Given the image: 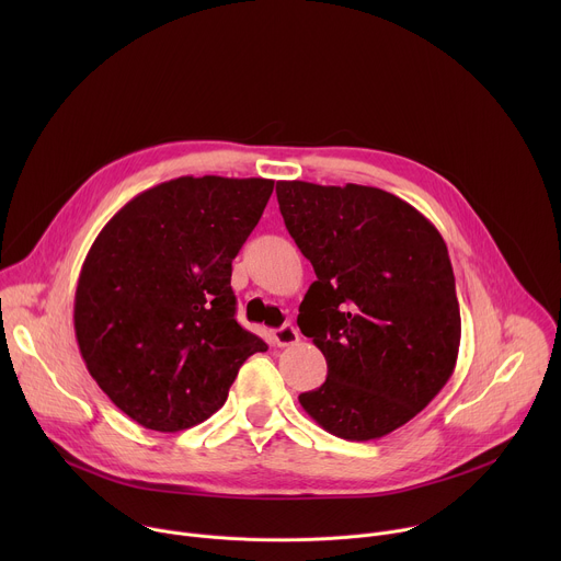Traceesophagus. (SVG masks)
Instances as JSON below:
<instances>
[{
    "label": "esophagus",
    "instance_id": "34e87169",
    "mask_svg": "<svg viewBox=\"0 0 561 561\" xmlns=\"http://www.w3.org/2000/svg\"><path fill=\"white\" fill-rule=\"evenodd\" d=\"M273 340H275L277 346H293V344L299 342V333L293 324H284L282 329L273 331Z\"/></svg>",
    "mask_w": 561,
    "mask_h": 561
}]
</instances>
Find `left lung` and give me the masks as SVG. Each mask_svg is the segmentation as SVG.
<instances>
[{
    "label": "left lung",
    "instance_id": "left-lung-1",
    "mask_svg": "<svg viewBox=\"0 0 561 561\" xmlns=\"http://www.w3.org/2000/svg\"><path fill=\"white\" fill-rule=\"evenodd\" d=\"M277 202L317 275L297 327L329 366L299 404L331 435L379 439L455 370L461 317L448 249L417 208L381 188L277 182Z\"/></svg>",
    "mask_w": 561,
    "mask_h": 561
}]
</instances>
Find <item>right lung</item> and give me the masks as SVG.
<instances>
[{"label": "right lung", "mask_w": 561, "mask_h": 561, "mask_svg": "<svg viewBox=\"0 0 561 561\" xmlns=\"http://www.w3.org/2000/svg\"><path fill=\"white\" fill-rule=\"evenodd\" d=\"M273 180L178 178L133 197L102 228L75 290V337L111 402L178 433L219 411L268 346L234 319L232 260Z\"/></svg>", "instance_id": "obj_1"}]
</instances>
